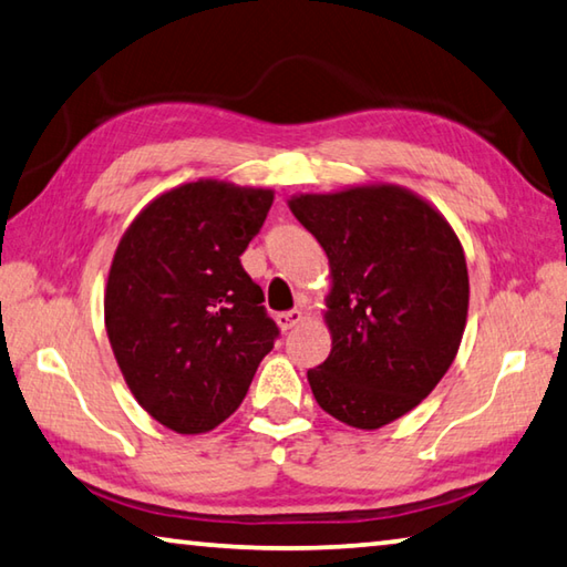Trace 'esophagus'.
<instances>
[{"label": "esophagus", "instance_id": "1", "mask_svg": "<svg viewBox=\"0 0 567 567\" xmlns=\"http://www.w3.org/2000/svg\"><path fill=\"white\" fill-rule=\"evenodd\" d=\"M277 319V324H280V329H292V327H297L305 319V315H302V310H290V312H280L275 317Z\"/></svg>", "mask_w": 567, "mask_h": 567}]
</instances>
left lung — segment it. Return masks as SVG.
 I'll use <instances>...</instances> for the list:
<instances>
[{"mask_svg":"<svg viewBox=\"0 0 567 567\" xmlns=\"http://www.w3.org/2000/svg\"><path fill=\"white\" fill-rule=\"evenodd\" d=\"M290 210L329 257L332 352L307 372L317 404L374 431L419 406L449 372L468 317L458 235L394 183L292 195Z\"/></svg>","mask_w":567,"mask_h":567,"instance_id":"obj_1","label":"left lung"}]
</instances>
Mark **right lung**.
Returning a JSON list of instances; mask_svg holds the SVG:
<instances>
[{
    "mask_svg": "<svg viewBox=\"0 0 567 567\" xmlns=\"http://www.w3.org/2000/svg\"><path fill=\"white\" fill-rule=\"evenodd\" d=\"M270 188L200 178L161 193L113 252L104 322L143 411L205 434L248 394L277 324L240 255L270 213Z\"/></svg>",
    "mask_w": 567,
    "mask_h": 567,
    "instance_id": "obj_1",
    "label": "right lung"
}]
</instances>
